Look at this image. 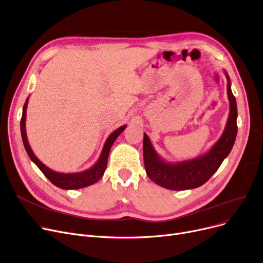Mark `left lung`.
<instances>
[{
	"label": "left lung",
	"mask_w": 263,
	"mask_h": 263,
	"mask_svg": "<svg viewBox=\"0 0 263 263\" xmlns=\"http://www.w3.org/2000/svg\"><path fill=\"white\" fill-rule=\"evenodd\" d=\"M227 93L229 99V117L226 128L211 149L195 159L185 161L168 162L160 157L148 138L144 133L143 152L146 173L157 185L171 190H186L198 188L205 184L221 165L223 160L230 154L237 133V107L236 101L231 91V81L228 73Z\"/></svg>",
	"instance_id": "obj_1"
}]
</instances>
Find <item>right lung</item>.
Returning a JSON list of instances; mask_svg holds the SVG:
<instances>
[{"label":"right lung","mask_w":263,"mask_h":263,"mask_svg":"<svg viewBox=\"0 0 263 263\" xmlns=\"http://www.w3.org/2000/svg\"><path fill=\"white\" fill-rule=\"evenodd\" d=\"M29 97L26 100V103L24 105V109H22V117L20 121V130H21V136L22 142H24L25 148L27 151V154L29 155L32 161L37 165V167L42 171L43 174L46 176L52 184L57 187L65 190H73V189H81L88 187L90 185H93L102 176H103L105 168L107 165V159L110 148L116 141V139L120 135V133L127 128V125H121L120 128L110 133V135L105 141V144L103 146V149L101 152V155L98 159V161L87 170L82 171V172L76 173H61L55 172V171L49 168L48 166L45 165L41 160L34 155V153L31 149V146L29 144L28 138H27V131H26V118H27V107H28Z\"/></svg>","instance_id":"obj_1"}]
</instances>
